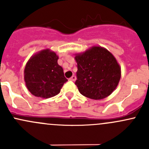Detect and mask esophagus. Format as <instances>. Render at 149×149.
<instances>
[{
	"instance_id": "esophagus-1",
	"label": "esophagus",
	"mask_w": 149,
	"mask_h": 149,
	"mask_svg": "<svg viewBox=\"0 0 149 149\" xmlns=\"http://www.w3.org/2000/svg\"><path fill=\"white\" fill-rule=\"evenodd\" d=\"M70 80L72 81H75L76 80V76H73L71 78H70Z\"/></svg>"
}]
</instances>
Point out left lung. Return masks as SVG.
Returning <instances> with one entry per match:
<instances>
[{
    "mask_svg": "<svg viewBox=\"0 0 149 149\" xmlns=\"http://www.w3.org/2000/svg\"><path fill=\"white\" fill-rule=\"evenodd\" d=\"M78 70L75 84L79 92L92 100H102L116 88L121 77V68L110 52L94 46L76 54Z\"/></svg>",
    "mask_w": 149,
    "mask_h": 149,
    "instance_id": "left-lung-1",
    "label": "left lung"
}]
</instances>
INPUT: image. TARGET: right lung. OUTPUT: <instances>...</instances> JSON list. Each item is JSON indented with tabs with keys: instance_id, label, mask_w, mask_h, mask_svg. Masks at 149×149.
I'll return each instance as SVG.
<instances>
[{
	"instance_id": "right-lung-1",
	"label": "right lung",
	"mask_w": 149,
	"mask_h": 149,
	"mask_svg": "<svg viewBox=\"0 0 149 149\" xmlns=\"http://www.w3.org/2000/svg\"><path fill=\"white\" fill-rule=\"evenodd\" d=\"M58 60L56 53L49 49L30 58L24 68V81L31 94L47 99L59 94L68 79Z\"/></svg>"
}]
</instances>
